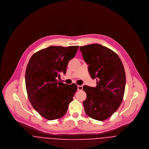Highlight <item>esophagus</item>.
I'll use <instances>...</instances> for the list:
<instances>
[{
    "instance_id": "1",
    "label": "esophagus",
    "mask_w": 149,
    "mask_h": 149,
    "mask_svg": "<svg viewBox=\"0 0 149 149\" xmlns=\"http://www.w3.org/2000/svg\"><path fill=\"white\" fill-rule=\"evenodd\" d=\"M83 89L82 85H78V91H81Z\"/></svg>"
}]
</instances>
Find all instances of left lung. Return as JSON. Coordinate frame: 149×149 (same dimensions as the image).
<instances>
[{
	"instance_id": "8db88e82",
	"label": "left lung",
	"mask_w": 149,
	"mask_h": 149,
	"mask_svg": "<svg viewBox=\"0 0 149 149\" xmlns=\"http://www.w3.org/2000/svg\"><path fill=\"white\" fill-rule=\"evenodd\" d=\"M91 78H97V86L84 85L86 98L83 102L85 113L93 119L105 120L118 109L123 100L126 74L118 55L101 45L80 47Z\"/></svg>"
}]
</instances>
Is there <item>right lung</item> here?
I'll list each match as a JSON object with an SVG mask.
<instances>
[{
    "label": "right lung",
    "instance_id": "right-lung-1",
    "mask_svg": "<svg viewBox=\"0 0 149 149\" xmlns=\"http://www.w3.org/2000/svg\"><path fill=\"white\" fill-rule=\"evenodd\" d=\"M78 48V46H51L35 53L27 64L25 81L29 100L48 120L64 116L77 91L75 84L68 85L56 78H60L61 72L65 74L68 63Z\"/></svg>",
    "mask_w": 149,
    "mask_h": 149
}]
</instances>
